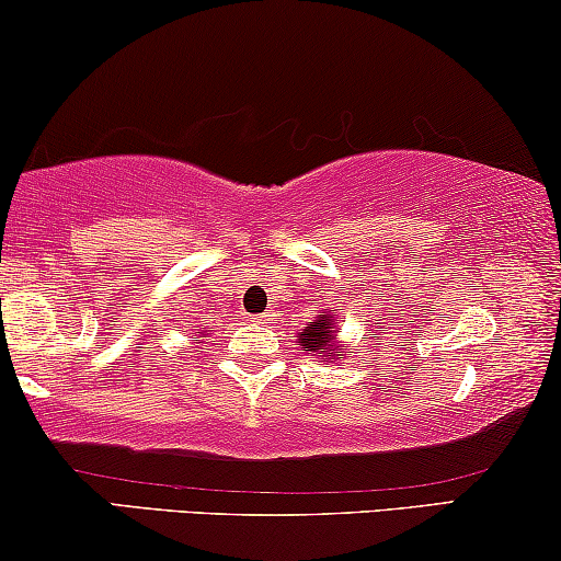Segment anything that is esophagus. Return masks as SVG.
I'll use <instances>...</instances> for the list:
<instances>
[{"instance_id":"34e87169","label":"esophagus","mask_w":561,"mask_h":561,"mask_svg":"<svg viewBox=\"0 0 561 561\" xmlns=\"http://www.w3.org/2000/svg\"><path fill=\"white\" fill-rule=\"evenodd\" d=\"M252 320H254V322H260V324H267L270 320H273V314H270V312H262V314H257V317H252Z\"/></svg>"}]
</instances>
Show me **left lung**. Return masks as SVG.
Masks as SVG:
<instances>
[{
	"instance_id": "obj_1",
	"label": "left lung",
	"mask_w": 561,
	"mask_h": 561,
	"mask_svg": "<svg viewBox=\"0 0 561 561\" xmlns=\"http://www.w3.org/2000/svg\"><path fill=\"white\" fill-rule=\"evenodd\" d=\"M333 324L335 322H330L328 314L317 317V320L312 322V328H307V330H304V333H299V343L307 351H312V354H324V351H328L330 341H333V337H335L333 335ZM333 351H335L337 356H343L337 348H333Z\"/></svg>"
}]
</instances>
